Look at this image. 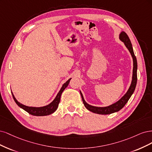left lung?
Masks as SVG:
<instances>
[{"mask_svg":"<svg viewBox=\"0 0 152 152\" xmlns=\"http://www.w3.org/2000/svg\"><path fill=\"white\" fill-rule=\"evenodd\" d=\"M119 38L121 42L124 43V45L127 48H128V50L131 53L132 58H133V76H132V80H131V85L127 92L118 101H117L116 102L114 103V104L106 107H96V106H93L88 104L85 100L84 97H83L81 91H80L83 104H84L85 107L88 110L95 114L107 115V114H110L112 113H114V112L119 111L120 110H121L122 108H123L124 106L126 104V103L128 102V101L130 99L131 95H133L135 90L136 83H137V69H138L136 57L134 56L133 48V47H132L131 42L130 41V39L128 37V35H127L124 31H121V33L119 34Z\"/></svg>","mask_w":152,"mask_h":152,"instance_id":"obj_1","label":"left lung"}]
</instances>
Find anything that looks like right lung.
<instances>
[{
	"instance_id": "obj_1",
	"label": "right lung",
	"mask_w": 152,
	"mask_h": 152,
	"mask_svg": "<svg viewBox=\"0 0 152 152\" xmlns=\"http://www.w3.org/2000/svg\"><path fill=\"white\" fill-rule=\"evenodd\" d=\"M71 80V78H69L65 83H64L62 85L61 90L58 91L57 95H56V98L53 100L49 104H48L45 106H43V107H30V106H26L25 105H23L21 104L20 102H18L17 99L14 96L13 93L12 92V95L13 96V99L16 103V104L20 107V108L23 109L27 112H28L29 114L33 115H35V116H45V115H48L52 114L58 108V104H59L60 100H61V96L62 94V92L64 91L67 86L69 85V83L70 82V80Z\"/></svg>"
}]
</instances>
